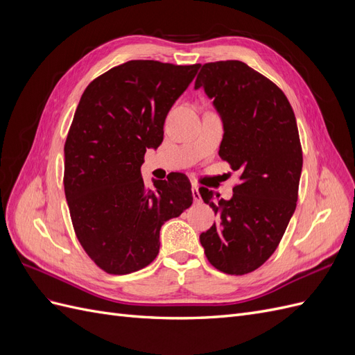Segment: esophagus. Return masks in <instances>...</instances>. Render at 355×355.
<instances>
[{
    "mask_svg": "<svg viewBox=\"0 0 355 355\" xmlns=\"http://www.w3.org/2000/svg\"><path fill=\"white\" fill-rule=\"evenodd\" d=\"M192 197H194L196 202L201 201V194H200V189L197 185H192Z\"/></svg>",
    "mask_w": 355,
    "mask_h": 355,
    "instance_id": "1",
    "label": "esophagus"
}]
</instances>
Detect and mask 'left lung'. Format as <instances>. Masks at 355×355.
<instances>
[{"label": "left lung", "mask_w": 355, "mask_h": 355, "mask_svg": "<svg viewBox=\"0 0 355 355\" xmlns=\"http://www.w3.org/2000/svg\"><path fill=\"white\" fill-rule=\"evenodd\" d=\"M194 89L222 120L220 158L241 173L230 200L200 188L218 214L200 241L216 270L243 275L275 252L296 209L302 148L295 112L272 81L240 60L202 65Z\"/></svg>", "instance_id": "8db88e82"}]
</instances>
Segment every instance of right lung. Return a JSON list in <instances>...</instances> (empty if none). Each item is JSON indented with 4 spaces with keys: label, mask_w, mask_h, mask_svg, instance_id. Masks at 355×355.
<instances>
[{
    "label": "right lung",
    "mask_w": 355,
    "mask_h": 355,
    "mask_svg": "<svg viewBox=\"0 0 355 355\" xmlns=\"http://www.w3.org/2000/svg\"><path fill=\"white\" fill-rule=\"evenodd\" d=\"M200 65L130 60L84 90L65 144V196L83 249L110 274L151 263L159 230L187 210L189 179L170 173L148 189L141 175L146 149H157L164 121Z\"/></svg>",
    "instance_id": "obj_1"
}]
</instances>
